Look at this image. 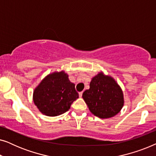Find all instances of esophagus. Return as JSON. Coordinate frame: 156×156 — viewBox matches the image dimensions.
Instances as JSON below:
<instances>
[{
  "instance_id": "obj_1",
  "label": "esophagus",
  "mask_w": 156,
  "mask_h": 156,
  "mask_svg": "<svg viewBox=\"0 0 156 156\" xmlns=\"http://www.w3.org/2000/svg\"><path fill=\"white\" fill-rule=\"evenodd\" d=\"M82 94H83L82 91H81V92L79 93V96H80V97H82Z\"/></svg>"
}]
</instances>
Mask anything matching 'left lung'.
Returning a JSON list of instances; mask_svg holds the SVG:
<instances>
[{
    "label": "left lung",
    "mask_w": 156,
    "mask_h": 156,
    "mask_svg": "<svg viewBox=\"0 0 156 156\" xmlns=\"http://www.w3.org/2000/svg\"><path fill=\"white\" fill-rule=\"evenodd\" d=\"M89 87L82 98L94 115L107 119L120 112L123 106V92L114 79L99 73L93 77Z\"/></svg>",
    "instance_id": "8db88e82"
}]
</instances>
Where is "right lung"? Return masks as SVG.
Here are the masks:
<instances>
[{
	"mask_svg": "<svg viewBox=\"0 0 156 156\" xmlns=\"http://www.w3.org/2000/svg\"><path fill=\"white\" fill-rule=\"evenodd\" d=\"M79 98L75 85L70 82L63 71L49 74L40 82L33 93V101L40 112L48 116L67 112Z\"/></svg>",
	"mask_w": 156,
	"mask_h": 156,
	"instance_id": "1",
	"label": "right lung"
}]
</instances>
